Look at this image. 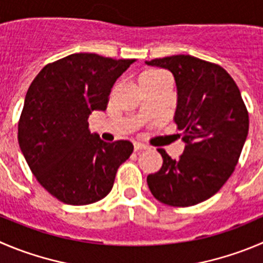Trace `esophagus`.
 I'll return each mask as SVG.
<instances>
[{"label":"esophagus","instance_id":"esophagus-1","mask_svg":"<svg viewBox=\"0 0 263 263\" xmlns=\"http://www.w3.org/2000/svg\"><path fill=\"white\" fill-rule=\"evenodd\" d=\"M147 148H148V147H147L146 144L141 143V142H136V143H134V149H136L137 152L143 151V149H147Z\"/></svg>","mask_w":263,"mask_h":263}]
</instances>
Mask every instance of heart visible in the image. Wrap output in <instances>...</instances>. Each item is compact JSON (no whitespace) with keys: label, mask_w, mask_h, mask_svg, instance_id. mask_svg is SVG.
I'll use <instances>...</instances> for the list:
<instances>
[{"label":"heart","mask_w":263,"mask_h":263,"mask_svg":"<svg viewBox=\"0 0 263 263\" xmlns=\"http://www.w3.org/2000/svg\"><path fill=\"white\" fill-rule=\"evenodd\" d=\"M160 73H162V72H160V71H148V72H146V73H143V76H156V74H160Z\"/></svg>","instance_id":"1"}]
</instances>
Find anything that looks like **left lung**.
Masks as SVG:
<instances>
[{
  "mask_svg": "<svg viewBox=\"0 0 263 263\" xmlns=\"http://www.w3.org/2000/svg\"><path fill=\"white\" fill-rule=\"evenodd\" d=\"M173 73L174 121L184 151L173 160L162 148V166L147 177L151 194L171 206H191L219 191L234 172L249 129V116L232 77L221 66L191 55L146 62Z\"/></svg>",
  "mask_w": 263,
  "mask_h": 263,
  "instance_id": "8db88e82",
  "label": "left lung"
}]
</instances>
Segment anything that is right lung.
Here are the masks:
<instances>
[{"instance_id": "1", "label": "right lung", "mask_w": 263, "mask_h": 263, "mask_svg": "<svg viewBox=\"0 0 263 263\" xmlns=\"http://www.w3.org/2000/svg\"><path fill=\"white\" fill-rule=\"evenodd\" d=\"M136 59L80 52L45 66L32 81L17 125L27 164L47 192L69 205L106 197L133 143H107L87 119L104 111L116 80Z\"/></svg>"}]
</instances>
